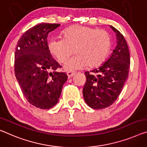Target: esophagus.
Segmentation results:
<instances>
[{
	"label": "esophagus",
	"instance_id": "esophagus-1",
	"mask_svg": "<svg viewBox=\"0 0 147 147\" xmlns=\"http://www.w3.org/2000/svg\"><path fill=\"white\" fill-rule=\"evenodd\" d=\"M67 76H68V78H71L72 76H73L74 74H75V73L73 71H68L67 73Z\"/></svg>",
	"mask_w": 147,
	"mask_h": 147
}]
</instances>
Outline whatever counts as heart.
<instances>
[{
    "label": "heart",
    "instance_id": "heart-1",
    "mask_svg": "<svg viewBox=\"0 0 147 147\" xmlns=\"http://www.w3.org/2000/svg\"><path fill=\"white\" fill-rule=\"evenodd\" d=\"M111 46V38L105 30L75 25L64 32L63 38H53L49 48L59 63H65L73 53L76 55L64 65L67 71L97 67L106 59Z\"/></svg>",
    "mask_w": 147,
    "mask_h": 147
}]
</instances>
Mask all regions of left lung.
Listing matches in <instances>:
<instances>
[{
  "label": "left lung",
  "mask_w": 147,
  "mask_h": 147,
  "mask_svg": "<svg viewBox=\"0 0 147 147\" xmlns=\"http://www.w3.org/2000/svg\"><path fill=\"white\" fill-rule=\"evenodd\" d=\"M116 33V46L110 57L98 68L84 73L86 82L83 88L86 103L94 109L111 106L119 96L129 73L130 57L124 36L113 26Z\"/></svg>",
  "instance_id": "left-lung-1"
}]
</instances>
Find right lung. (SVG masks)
Masks as SVG:
<instances>
[{"instance_id": "1", "label": "right lung", "mask_w": 147, "mask_h": 147, "mask_svg": "<svg viewBox=\"0 0 147 147\" xmlns=\"http://www.w3.org/2000/svg\"><path fill=\"white\" fill-rule=\"evenodd\" d=\"M60 25L40 23L25 32L18 41L15 52L16 77L25 98L32 105L49 109L59 101L62 88L67 80L61 67L53 59L49 50V32Z\"/></svg>"}]
</instances>
